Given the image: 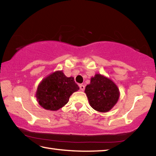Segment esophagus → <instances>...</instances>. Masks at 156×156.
I'll return each instance as SVG.
<instances>
[{"instance_id":"obj_1","label":"esophagus","mask_w":156,"mask_h":156,"mask_svg":"<svg viewBox=\"0 0 156 156\" xmlns=\"http://www.w3.org/2000/svg\"><path fill=\"white\" fill-rule=\"evenodd\" d=\"M79 86H80V89H81L82 91H84V89H85V87H84V84H80V85H79Z\"/></svg>"}]
</instances>
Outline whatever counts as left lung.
<instances>
[{"label":"left lung","mask_w":156,"mask_h":156,"mask_svg":"<svg viewBox=\"0 0 156 156\" xmlns=\"http://www.w3.org/2000/svg\"><path fill=\"white\" fill-rule=\"evenodd\" d=\"M84 92L91 107L100 112H109L119 98L117 86L110 79L100 74H96L91 78Z\"/></svg>","instance_id":"8db88e82"}]
</instances>
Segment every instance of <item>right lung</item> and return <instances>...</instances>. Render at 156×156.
Listing matches in <instances>:
<instances>
[{"label": "right lung", "instance_id": "1", "mask_svg": "<svg viewBox=\"0 0 156 156\" xmlns=\"http://www.w3.org/2000/svg\"><path fill=\"white\" fill-rule=\"evenodd\" d=\"M78 89L73 77L68 78L62 72H56L42 80L36 98L44 109L56 111L67 104L71 95Z\"/></svg>", "mask_w": 156, "mask_h": 156}]
</instances>
